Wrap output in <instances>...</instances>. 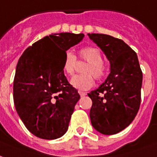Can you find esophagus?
Segmentation results:
<instances>
[{"label": "esophagus", "mask_w": 157, "mask_h": 157, "mask_svg": "<svg viewBox=\"0 0 157 157\" xmlns=\"http://www.w3.org/2000/svg\"><path fill=\"white\" fill-rule=\"evenodd\" d=\"M78 93L80 94V96H82H82H85L86 95V92H83V91H81V90H79Z\"/></svg>", "instance_id": "34e87169"}]
</instances>
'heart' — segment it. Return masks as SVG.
I'll return each mask as SVG.
<instances>
[{"mask_svg": "<svg viewBox=\"0 0 157 157\" xmlns=\"http://www.w3.org/2000/svg\"><path fill=\"white\" fill-rule=\"evenodd\" d=\"M79 58L82 61H86L88 64L84 67L82 75L74 76L71 84L73 87L80 90H86L93 86L94 78L102 80L106 75L107 69L103 63V56L98 48L94 46L83 47L78 52ZM76 65V56L72 52H67L65 53L62 69L64 73L67 75H72L75 72Z\"/></svg>", "mask_w": 157, "mask_h": 157, "instance_id": "b5f03b06", "label": "heart"}]
</instances>
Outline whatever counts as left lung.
Instances as JSON below:
<instances>
[{"instance_id":"8db88e82","label":"left lung","mask_w":157,"mask_h":157,"mask_svg":"<svg viewBox=\"0 0 157 157\" xmlns=\"http://www.w3.org/2000/svg\"><path fill=\"white\" fill-rule=\"evenodd\" d=\"M88 36L111 64L105 82L88 93L92 101L90 121L101 134H117L132 122L139 111L142 71L136 53L122 40L105 34Z\"/></svg>"}]
</instances>
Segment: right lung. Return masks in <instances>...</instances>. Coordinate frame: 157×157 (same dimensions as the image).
<instances>
[{"label": "right lung", "mask_w": 157, "mask_h": 157, "mask_svg": "<svg viewBox=\"0 0 157 157\" xmlns=\"http://www.w3.org/2000/svg\"><path fill=\"white\" fill-rule=\"evenodd\" d=\"M84 34L55 33L35 42L20 57L13 84L16 110L29 132L46 140L67 132L77 90L64 75L65 53Z\"/></svg>", "instance_id": "add662e5"}]
</instances>
